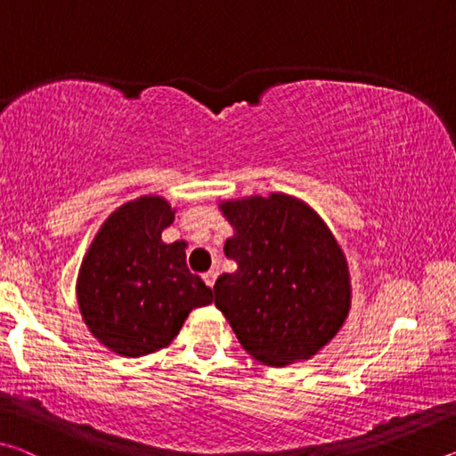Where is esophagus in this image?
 Instances as JSON below:
<instances>
[{
	"label": "esophagus",
	"mask_w": 456,
	"mask_h": 456,
	"mask_svg": "<svg viewBox=\"0 0 456 456\" xmlns=\"http://www.w3.org/2000/svg\"><path fill=\"white\" fill-rule=\"evenodd\" d=\"M203 280H205L207 285H209V288H213L215 281H217V272H215V269H211V272L203 273Z\"/></svg>",
	"instance_id": "obj_1"
}]
</instances>
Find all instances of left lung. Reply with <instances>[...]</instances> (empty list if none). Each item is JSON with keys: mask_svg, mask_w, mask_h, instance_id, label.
I'll return each instance as SVG.
<instances>
[{"mask_svg": "<svg viewBox=\"0 0 456 456\" xmlns=\"http://www.w3.org/2000/svg\"><path fill=\"white\" fill-rule=\"evenodd\" d=\"M219 209L235 229L225 256L237 272L215 281V305L256 360H310L350 312L348 264L331 231L310 205L283 192L223 200Z\"/></svg>", "mask_w": 456, "mask_h": 456, "instance_id": "left-lung-1", "label": "left lung"}]
</instances>
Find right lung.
Returning <instances> with one entry per match:
<instances>
[{"instance_id":"right-lung-1","label":"right lung","mask_w":456,"mask_h":456,"mask_svg":"<svg viewBox=\"0 0 456 456\" xmlns=\"http://www.w3.org/2000/svg\"><path fill=\"white\" fill-rule=\"evenodd\" d=\"M175 211L146 195L118 207L100 227L82 261L76 296L92 336L120 356L165 348L213 291L191 273L184 241L163 243Z\"/></svg>"}]
</instances>
